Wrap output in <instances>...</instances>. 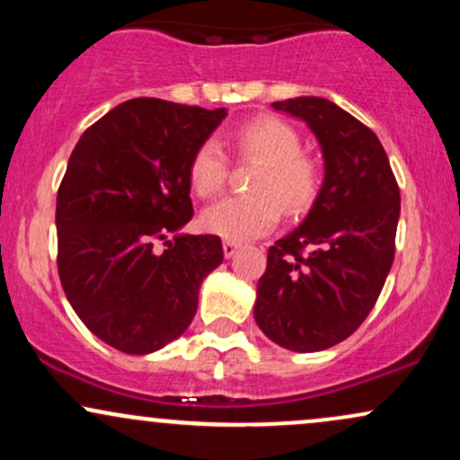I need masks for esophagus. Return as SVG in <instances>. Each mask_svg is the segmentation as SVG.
I'll return each mask as SVG.
<instances>
[{"instance_id": "obj_1", "label": "esophagus", "mask_w": 460, "mask_h": 460, "mask_svg": "<svg viewBox=\"0 0 460 460\" xmlns=\"http://www.w3.org/2000/svg\"><path fill=\"white\" fill-rule=\"evenodd\" d=\"M237 248H240V244H235V242H231V240H225L223 242V252H225L226 260H231V257L235 255Z\"/></svg>"}]
</instances>
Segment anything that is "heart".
<instances>
[{
	"label": "heart",
	"mask_w": 460,
	"mask_h": 460,
	"mask_svg": "<svg viewBox=\"0 0 460 460\" xmlns=\"http://www.w3.org/2000/svg\"><path fill=\"white\" fill-rule=\"evenodd\" d=\"M237 155L261 164L252 179V197H226L209 205L200 216V225L209 234L231 242L255 240L266 235L281 218V205L288 214L311 208L320 190V168L303 155V138L292 125L272 116L248 120L234 131ZM229 162L223 146L205 140L192 153L188 166L190 186L199 197L208 199L223 190Z\"/></svg>",
	"instance_id": "1"
}]
</instances>
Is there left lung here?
I'll return each instance as SVG.
<instances>
[{
	"instance_id": "1",
	"label": "left lung",
	"mask_w": 460,
	"mask_h": 460,
	"mask_svg": "<svg viewBox=\"0 0 460 460\" xmlns=\"http://www.w3.org/2000/svg\"><path fill=\"white\" fill-rule=\"evenodd\" d=\"M272 108L314 131L324 181L307 218L268 251L252 311L274 344L318 352L350 337L376 305L394 263L400 190L381 140L340 105L296 97Z\"/></svg>"
}]
</instances>
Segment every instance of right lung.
Returning a JSON list of instances; mask_svg holds the SVG:
<instances>
[{"label": "right lung", "instance_id": "add662e5", "mask_svg": "<svg viewBox=\"0 0 460 460\" xmlns=\"http://www.w3.org/2000/svg\"><path fill=\"white\" fill-rule=\"evenodd\" d=\"M205 110L140 97L82 134L58 190V274L99 340L128 355L171 344L197 314L199 288L223 263L216 235L179 234L192 218L188 166L223 123ZM173 234L169 248L152 244Z\"/></svg>", "mask_w": 460, "mask_h": 460}]
</instances>
